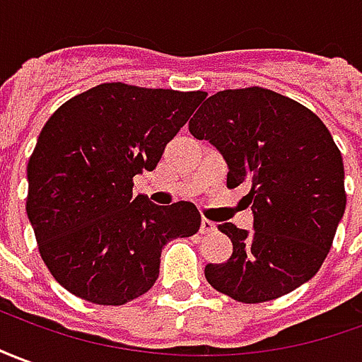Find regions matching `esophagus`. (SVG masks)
<instances>
[{
	"label": "esophagus",
	"mask_w": 362,
	"mask_h": 362,
	"mask_svg": "<svg viewBox=\"0 0 362 362\" xmlns=\"http://www.w3.org/2000/svg\"><path fill=\"white\" fill-rule=\"evenodd\" d=\"M214 230H216V224L213 221H206V218L201 221V234H213Z\"/></svg>",
	"instance_id": "obj_1"
}]
</instances>
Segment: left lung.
<instances>
[{
  "label": "left lung",
  "mask_w": 362,
  "mask_h": 362,
  "mask_svg": "<svg viewBox=\"0 0 362 362\" xmlns=\"http://www.w3.org/2000/svg\"><path fill=\"white\" fill-rule=\"evenodd\" d=\"M226 161V185L250 187L244 205L254 228L218 230L233 240L224 264H206L214 290L243 303H262L310 281L327 256L345 213L343 157L321 119L268 88L213 94L189 122Z\"/></svg>",
  "instance_id": "left-lung-1"
}]
</instances>
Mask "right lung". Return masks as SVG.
Segmentation results:
<instances>
[{"mask_svg": "<svg viewBox=\"0 0 362 362\" xmlns=\"http://www.w3.org/2000/svg\"><path fill=\"white\" fill-rule=\"evenodd\" d=\"M205 92L98 84L52 114L27 163V216L52 278L82 300L124 305L151 290L161 250L193 236V203L134 197Z\"/></svg>", "mask_w": 362, "mask_h": 362, "instance_id": "right-lung-1", "label": "right lung"}]
</instances>
